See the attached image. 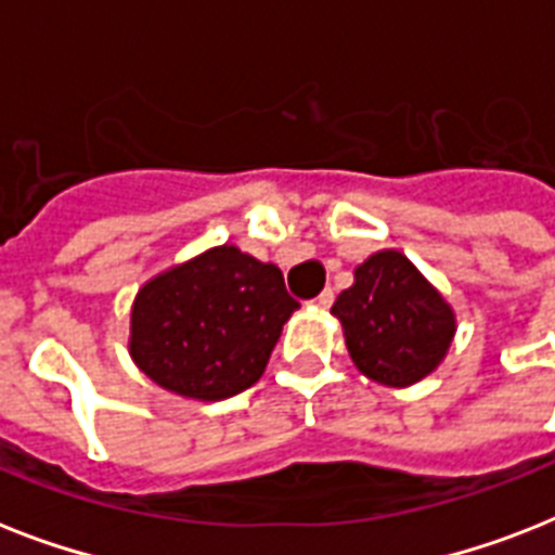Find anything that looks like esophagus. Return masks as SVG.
<instances>
[{"instance_id":"34e87169","label":"esophagus","mask_w":555,"mask_h":555,"mask_svg":"<svg viewBox=\"0 0 555 555\" xmlns=\"http://www.w3.org/2000/svg\"><path fill=\"white\" fill-rule=\"evenodd\" d=\"M313 305H317L320 311H328L331 305H334V291H331V287H325V291H322V294L313 299Z\"/></svg>"}]
</instances>
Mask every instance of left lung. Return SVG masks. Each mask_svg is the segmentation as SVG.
I'll return each instance as SVG.
<instances>
[{
	"label": "left lung",
	"mask_w": 555,
	"mask_h": 555,
	"mask_svg": "<svg viewBox=\"0 0 555 555\" xmlns=\"http://www.w3.org/2000/svg\"><path fill=\"white\" fill-rule=\"evenodd\" d=\"M331 313L343 322L357 369L383 386L403 388L431 374L455 337L447 299L397 250L369 256Z\"/></svg>",
	"instance_id": "left-lung-1"
}]
</instances>
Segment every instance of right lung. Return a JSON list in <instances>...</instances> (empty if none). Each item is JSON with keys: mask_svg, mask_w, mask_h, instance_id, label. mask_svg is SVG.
I'll return each instance as SVG.
<instances>
[{"mask_svg": "<svg viewBox=\"0 0 555 555\" xmlns=\"http://www.w3.org/2000/svg\"><path fill=\"white\" fill-rule=\"evenodd\" d=\"M296 308L276 264L221 244L138 291L129 354L167 391L224 400L264 374Z\"/></svg>", "mask_w": 555, "mask_h": 555, "instance_id": "obj_1", "label": "right lung"}]
</instances>
